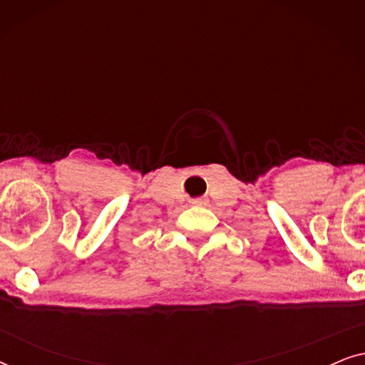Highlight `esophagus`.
Segmentation results:
<instances>
[{
	"label": "esophagus",
	"mask_w": 365,
	"mask_h": 365,
	"mask_svg": "<svg viewBox=\"0 0 365 365\" xmlns=\"http://www.w3.org/2000/svg\"><path fill=\"white\" fill-rule=\"evenodd\" d=\"M192 204H194V206H202V204H206V199H202V197L192 199Z\"/></svg>",
	"instance_id": "34e87169"
}]
</instances>
